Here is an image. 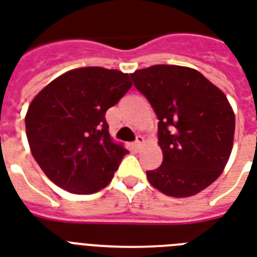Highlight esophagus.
I'll use <instances>...</instances> for the list:
<instances>
[{"label": "esophagus", "instance_id": "1", "mask_svg": "<svg viewBox=\"0 0 257 257\" xmlns=\"http://www.w3.org/2000/svg\"><path fill=\"white\" fill-rule=\"evenodd\" d=\"M144 143H146V139H144V137H143V136H137L136 142H135V146H136L137 148H139V147L144 146Z\"/></svg>", "mask_w": 257, "mask_h": 257}]
</instances>
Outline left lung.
Listing matches in <instances>:
<instances>
[{
    "label": "left lung",
    "instance_id": "8db88e82",
    "mask_svg": "<svg viewBox=\"0 0 257 257\" xmlns=\"http://www.w3.org/2000/svg\"><path fill=\"white\" fill-rule=\"evenodd\" d=\"M158 115L163 163L147 178L155 189L186 198L210 186L232 152L234 111L228 98L197 70L156 64L131 74Z\"/></svg>",
    "mask_w": 257,
    "mask_h": 257
}]
</instances>
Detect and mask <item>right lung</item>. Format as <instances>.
<instances>
[{"mask_svg":"<svg viewBox=\"0 0 257 257\" xmlns=\"http://www.w3.org/2000/svg\"><path fill=\"white\" fill-rule=\"evenodd\" d=\"M131 87L129 74L81 67L33 98L25 115L27 137L51 182L72 194L97 193L110 183L128 150L113 142L105 113Z\"/></svg>","mask_w":257,"mask_h":257,"instance_id":"right-lung-1","label":"right lung"}]
</instances>
